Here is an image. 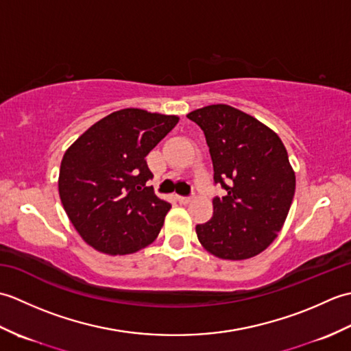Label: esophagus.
I'll return each mask as SVG.
<instances>
[{
	"label": "esophagus",
	"instance_id": "obj_1",
	"mask_svg": "<svg viewBox=\"0 0 351 351\" xmlns=\"http://www.w3.org/2000/svg\"><path fill=\"white\" fill-rule=\"evenodd\" d=\"M178 200H180V204L187 205L191 202V197L190 196H178Z\"/></svg>",
	"mask_w": 351,
	"mask_h": 351
}]
</instances>
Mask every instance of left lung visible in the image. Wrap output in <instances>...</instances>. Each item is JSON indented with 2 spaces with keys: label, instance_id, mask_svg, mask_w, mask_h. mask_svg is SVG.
I'll return each instance as SVG.
<instances>
[{
  "label": "left lung",
  "instance_id": "obj_1",
  "mask_svg": "<svg viewBox=\"0 0 351 351\" xmlns=\"http://www.w3.org/2000/svg\"><path fill=\"white\" fill-rule=\"evenodd\" d=\"M204 131L214 182L226 190L213 199V217L196 226L200 244L220 259L241 261L270 245L289 211L295 175L278 134L226 104L187 114Z\"/></svg>",
  "mask_w": 351,
  "mask_h": 351
}]
</instances>
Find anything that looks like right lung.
Returning <instances> with one entry per match:
<instances>
[{
	"mask_svg": "<svg viewBox=\"0 0 351 351\" xmlns=\"http://www.w3.org/2000/svg\"><path fill=\"white\" fill-rule=\"evenodd\" d=\"M178 116L140 108L114 111L92 125L64 152L58 193L81 238L107 255L151 244L170 204L146 182V155L175 128Z\"/></svg>",
	"mask_w": 351,
	"mask_h": 351,
	"instance_id": "add662e5",
	"label": "right lung"
}]
</instances>
